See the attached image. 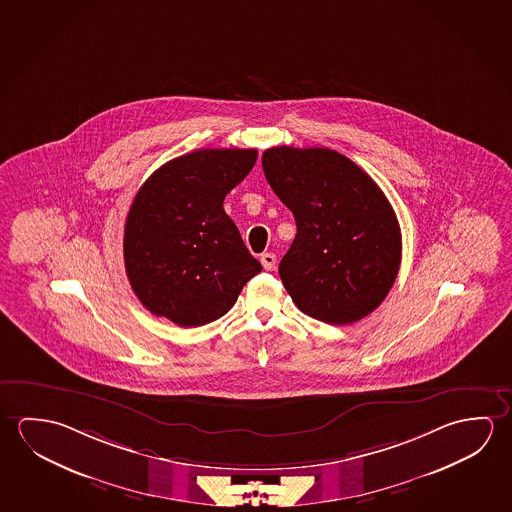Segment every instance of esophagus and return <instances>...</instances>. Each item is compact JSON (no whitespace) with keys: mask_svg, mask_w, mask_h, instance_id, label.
Masks as SVG:
<instances>
[{"mask_svg":"<svg viewBox=\"0 0 512 512\" xmlns=\"http://www.w3.org/2000/svg\"><path fill=\"white\" fill-rule=\"evenodd\" d=\"M260 262H262V266L264 269H275V264H277V257H275V253H262L260 255Z\"/></svg>","mask_w":512,"mask_h":512,"instance_id":"1","label":"esophagus"}]
</instances>
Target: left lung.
Returning <instances> with one entry per match:
<instances>
[{
    "instance_id": "obj_1",
    "label": "left lung",
    "mask_w": 512,
    "mask_h": 512,
    "mask_svg": "<svg viewBox=\"0 0 512 512\" xmlns=\"http://www.w3.org/2000/svg\"><path fill=\"white\" fill-rule=\"evenodd\" d=\"M262 169L296 221L278 266L296 307L328 325L368 316L384 302L402 260L400 225L386 194L328 148L275 146L262 153Z\"/></svg>"
}]
</instances>
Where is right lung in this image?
<instances>
[{
    "mask_svg": "<svg viewBox=\"0 0 512 512\" xmlns=\"http://www.w3.org/2000/svg\"><path fill=\"white\" fill-rule=\"evenodd\" d=\"M255 160L257 150H196L160 166L135 194L125 223V268L151 314L202 327L225 316L262 271L223 209Z\"/></svg>",
    "mask_w": 512,
    "mask_h": 512,
    "instance_id": "add662e5",
    "label": "right lung"
}]
</instances>
